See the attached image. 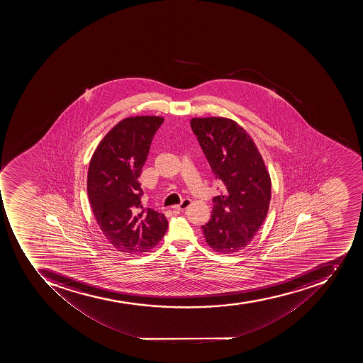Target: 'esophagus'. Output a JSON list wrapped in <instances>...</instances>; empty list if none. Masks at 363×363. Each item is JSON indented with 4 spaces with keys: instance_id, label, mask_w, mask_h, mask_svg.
I'll return each instance as SVG.
<instances>
[{
    "instance_id": "1",
    "label": "esophagus",
    "mask_w": 363,
    "mask_h": 363,
    "mask_svg": "<svg viewBox=\"0 0 363 363\" xmlns=\"http://www.w3.org/2000/svg\"><path fill=\"white\" fill-rule=\"evenodd\" d=\"M191 201L189 199H185L183 202L178 204V206H174V210H177V211H184L186 208H189L191 206Z\"/></svg>"
}]
</instances>
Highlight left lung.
<instances>
[{
	"label": "left lung",
	"instance_id": "8db88e82",
	"mask_svg": "<svg viewBox=\"0 0 363 363\" xmlns=\"http://www.w3.org/2000/svg\"><path fill=\"white\" fill-rule=\"evenodd\" d=\"M191 130L223 183L213 197L211 219L202 225L206 243L230 255L249 245L269 210L272 180L260 152L245 129L227 118H193Z\"/></svg>",
	"mask_w": 363,
	"mask_h": 363
}]
</instances>
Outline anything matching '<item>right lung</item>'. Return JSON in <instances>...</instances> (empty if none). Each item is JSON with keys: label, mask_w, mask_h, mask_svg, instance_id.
Wrapping results in <instances>:
<instances>
[{"label": "right lung", "mask_w": 363, "mask_h": 363, "mask_svg": "<svg viewBox=\"0 0 363 363\" xmlns=\"http://www.w3.org/2000/svg\"><path fill=\"white\" fill-rule=\"evenodd\" d=\"M163 118L121 120L95 150L87 174L91 211L106 240L118 251L138 255L153 249L168 229V220L143 208L138 177Z\"/></svg>", "instance_id": "right-lung-1"}]
</instances>
